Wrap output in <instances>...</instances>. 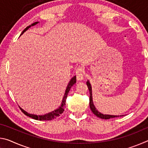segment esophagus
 Instances as JSON below:
<instances>
[{"label":"esophagus","mask_w":148,"mask_h":148,"mask_svg":"<svg viewBox=\"0 0 148 148\" xmlns=\"http://www.w3.org/2000/svg\"><path fill=\"white\" fill-rule=\"evenodd\" d=\"M76 75L77 80H78V81H82V80L84 79V69L82 66H79L78 68L77 69L76 71Z\"/></svg>","instance_id":"obj_1"}]
</instances>
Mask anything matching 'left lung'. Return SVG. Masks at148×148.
Wrapping results in <instances>:
<instances>
[{
  "label": "left lung",
  "instance_id": "8db88e82",
  "mask_svg": "<svg viewBox=\"0 0 148 148\" xmlns=\"http://www.w3.org/2000/svg\"><path fill=\"white\" fill-rule=\"evenodd\" d=\"M87 86L88 87L89 93H90V97H89V106L90 108H91V111L92 113H93L95 116L100 117L101 119H108L110 118H114V117H117L119 116H123V115H121V116H114V115H108V114H103L99 112L98 110H97L96 108H95V105L93 104V101H92V88H91V85L90 84L89 80H87L86 82Z\"/></svg>",
  "mask_w": 148,
  "mask_h": 148
}]
</instances>
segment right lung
Instances as JSON below:
<instances>
[{"label": "right lung", "instance_id": "obj_1", "mask_svg": "<svg viewBox=\"0 0 148 148\" xmlns=\"http://www.w3.org/2000/svg\"><path fill=\"white\" fill-rule=\"evenodd\" d=\"M39 23L38 21H36V22H34L32 24H31V25H29L28 27H27L25 29L23 30V31L21 32V35L23 34L26 31H27L30 27H31L32 26H34L36 25V24H38ZM20 35V36H21ZM76 76H75L73 77H72V79L70 80L69 84L67 85V87L66 88V90H65V92L64 94V96H63V99H62V101L61 102V106H60L58 108L53 110V111H52L51 112H49V113H47L46 114H44V115H35V114H29L28 112H27L26 111H25L23 109H22L21 107L19 106V108L21 109V110L22 111V112L25 114L26 115V116H29L30 117H31V118L34 119H36V120H40V121H49V120H52L53 119H56L57 117H59L60 115H61L62 112H64V106H65V102H66V99L67 98V95H68L69 92L70 91V89H71V87L73 86V85H74L76 84Z\"/></svg>", "mask_w": 148, "mask_h": 148}]
</instances>
